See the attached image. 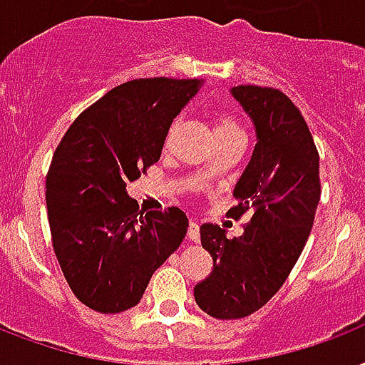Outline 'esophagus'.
Masks as SVG:
<instances>
[{
    "instance_id": "esophagus-1",
    "label": "esophagus",
    "mask_w": 365,
    "mask_h": 365,
    "mask_svg": "<svg viewBox=\"0 0 365 365\" xmlns=\"http://www.w3.org/2000/svg\"><path fill=\"white\" fill-rule=\"evenodd\" d=\"M187 240L190 242H199L201 240V234H199V224L197 222H190V228H187Z\"/></svg>"
}]
</instances>
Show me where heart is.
Instances as JSON below:
<instances>
[{"mask_svg":"<svg viewBox=\"0 0 365 365\" xmlns=\"http://www.w3.org/2000/svg\"><path fill=\"white\" fill-rule=\"evenodd\" d=\"M232 133H242L240 128H237L236 121L232 120V118H226V115L217 118V121H215V137H220V135H232ZM199 175H201V180H209L210 175H212V170L205 168Z\"/></svg>","mask_w":365,"mask_h":365,"instance_id":"1","label":"heart"}]
</instances>
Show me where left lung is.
<instances>
[{"label": "left lung", "instance_id": "8db88e82", "mask_svg": "<svg viewBox=\"0 0 365 365\" xmlns=\"http://www.w3.org/2000/svg\"><path fill=\"white\" fill-rule=\"evenodd\" d=\"M255 128V148L240 175L234 217L251 210L244 234L228 240L217 224L201 226L212 271L195 286V302L215 319L255 313L279 292L312 232L319 205V155L306 120L277 88H230Z\"/></svg>", "mask_w": 365, "mask_h": 365}]
</instances>
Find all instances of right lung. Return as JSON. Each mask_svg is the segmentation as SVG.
<instances>
[{
	"instance_id": "add662e5",
	"label": "right lung",
	"mask_w": 365,
	"mask_h": 365,
	"mask_svg": "<svg viewBox=\"0 0 365 365\" xmlns=\"http://www.w3.org/2000/svg\"><path fill=\"white\" fill-rule=\"evenodd\" d=\"M199 79H135L115 86L73 121L46 178L52 244L73 294L94 312L141 302L153 272L187 234L178 207L139 212L128 182L158 162L172 121Z\"/></svg>"
}]
</instances>
